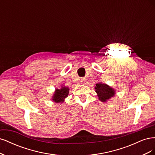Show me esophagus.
<instances>
[{
	"label": "esophagus",
	"mask_w": 155,
	"mask_h": 155,
	"mask_svg": "<svg viewBox=\"0 0 155 155\" xmlns=\"http://www.w3.org/2000/svg\"><path fill=\"white\" fill-rule=\"evenodd\" d=\"M85 81H86V78H82L81 79V83H85Z\"/></svg>",
	"instance_id": "esophagus-1"
}]
</instances>
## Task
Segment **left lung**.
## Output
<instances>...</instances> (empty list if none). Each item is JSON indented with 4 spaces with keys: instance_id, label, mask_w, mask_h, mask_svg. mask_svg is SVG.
I'll return each instance as SVG.
<instances>
[{
    "instance_id": "1",
    "label": "left lung",
    "mask_w": 155,
    "mask_h": 155,
    "mask_svg": "<svg viewBox=\"0 0 155 155\" xmlns=\"http://www.w3.org/2000/svg\"><path fill=\"white\" fill-rule=\"evenodd\" d=\"M94 89L98 99L102 102H107L110 100L116 94V90L114 88L102 82L96 83Z\"/></svg>"
}]
</instances>
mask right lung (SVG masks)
I'll use <instances>...</instances> for the list:
<instances>
[{
	"mask_svg": "<svg viewBox=\"0 0 155 155\" xmlns=\"http://www.w3.org/2000/svg\"><path fill=\"white\" fill-rule=\"evenodd\" d=\"M69 91L68 87L62 85L61 88L55 89L54 94L51 96V100L56 104H63L69 94Z\"/></svg>",
	"mask_w": 155,
	"mask_h": 155,
	"instance_id": "1",
	"label": "right lung"
}]
</instances>
